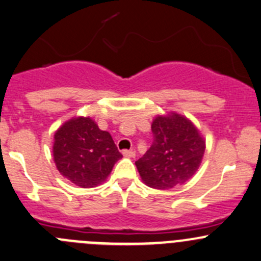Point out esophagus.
Returning a JSON list of instances; mask_svg holds the SVG:
<instances>
[{"label": "esophagus", "instance_id": "1", "mask_svg": "<svg viewBox=\"0 0 261 261\" xmlns=\"http://www.w3.org/2000/svg\"><path fill=\"white\" fill-rule=\"evenodd\" d=\"M122 155L127 156V158H135V151L134 150H123Z\"/></svg>", "mask_w": 261, "mask_h": 261}]
</instances>
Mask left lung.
Listing matches in <instances>:
<instances>
[{
    "label": "left lung",
    "mask_w": 261,
    "mask_h": 261,
    "mask_svg": "<svg viewBox=\"0 0 261 261\" xmlns=\"http://www.w3.org/2000/svg\"><path fill=\"white\" fill-rule=\"evenodd\" d=\"M151 131V146L135 161L141 179L160 190L186 182L199 169L205 152V141L197 128L190 120L172 112L156 117Z\"/></svg>",
    "instance_id": "obj_1"
}]
</instances>
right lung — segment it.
<instances>
[{"label":"right lung","mask_w":261,"mask_h":261,"mask_svg":"<svg viewBox=\"0 0 261 261\" xmlns=\"http://www.w3.org/2000/svg\"><path fill=\"white\" fill-rule=\"evenodd\" d=\"M121 158L111 135L100 130L90 117L70 120L55 134L57 170L81 188H94L102 182Z\"/></svg>","instance_id":"add662e5"}]
</instances>
